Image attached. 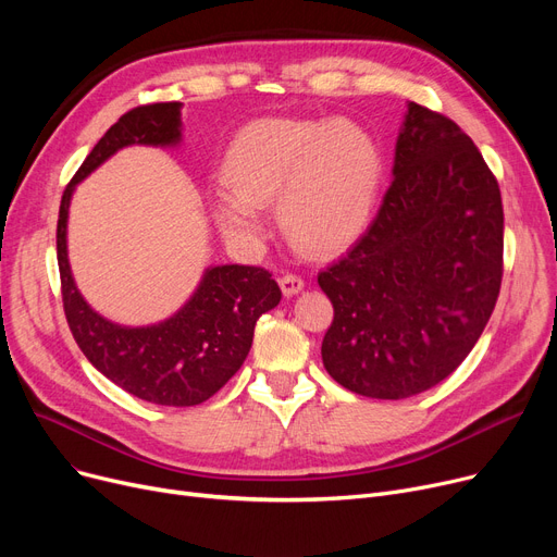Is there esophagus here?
<instances>
[{"label":"esophagus","instance_id":"1","mask_svg":"<svg viewBox=\"0 0 557 557\" xmlns=\"http://www.w3.org/2000/svg\"><path fill=\"white\" fill-rule=\"evenodd\" d=\"M280 286H282V294L288 298V296L300 294V290L305 288V280L296 273H286L280 277Z\"/></svg>","mask_w":557,"mask_h":557}]
</instances>
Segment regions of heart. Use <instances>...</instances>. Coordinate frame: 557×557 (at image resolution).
<instances>
[{"label": "heart", "mask_w": 557, "mask_h": 557, "mask_svg": "<svg viewBox=\"0 0 557 557\" xmlns=\"http://www.w3.org/2000/svg\"><path fill=\"white\" fill-rule=\"evenodd\" d=\"M221 175L230 198L216 219L230 237H257L255 210L277 200L286 237L307 252L330 255L368 227L382 194L384 158L357 124L259 120L232 139Z\"/></svg>", "instance_id": "1"}]
</instances>
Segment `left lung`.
<instances>
[{
	"label": "left lung",
	"mask_w": 557,
	"mask_h": 557,
	"mask_svg": "<svg viewBox=\"0 0 557 557\" xmlns=\"http://www.w3.org/2000/svg\"><path fill=\"white\" fill-rule=\"evenodd\" d=\"M393 175L363 237L318 273L334 305L325 370L374 399L447 379L483 334L504 277L499 183L456 122L408 103Z\"/></svg>",
	"instance_id": "obj_1"
}]
</instances>
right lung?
<instances>
[{
	"label": "right lung",
	"mask_w": 557,
	"mask_h": 557,
	"mask_svg": "<svg viewBox=\"0 0 557 557\" xmlns=\"http://www.w3.org/2000/svg\"><path fill=\"white\" fill-rule=\"evenodd\" d=\"M181 141V103L137 106L97 141L63 191L55 227L63 309L81 352L126 393L160 406H196L219 393L246 361L257 318L280 305L282 290L261 267L208 269L191 300L151 327L114 325L78 294L67 261V212L74 187L131 144Z\"/></svg>",
	"instance_id": "right-lung-1"
}]
</instances>
